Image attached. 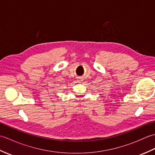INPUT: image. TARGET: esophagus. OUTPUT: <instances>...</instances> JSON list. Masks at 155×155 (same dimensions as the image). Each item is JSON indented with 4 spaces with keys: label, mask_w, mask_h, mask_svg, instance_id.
I'll list each match as a JSON object with an SVG mask.
<instances>
[{
    "label": "esophagus",
    "mask_w": 155,
    "mask_h": 155,
    "mask_svg": "<svg viewBox=\"0 0 155 155\" xmlns=\"http://www.w3.org/2000/svg\"><path fill=\"white\" fill-rule=\"evenodd\" d=\"M79 81H81V79H80V80H79Z\"/></svg>",
    "instance_id": "1"
}]
</instances>
